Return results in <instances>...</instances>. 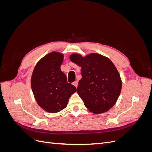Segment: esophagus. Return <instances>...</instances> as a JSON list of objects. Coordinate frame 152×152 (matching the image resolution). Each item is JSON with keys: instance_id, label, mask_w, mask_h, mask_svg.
Wrapping results in <instances>:
<instances>
[{"instance_id": "obj_1", "label": "esophagus", "mask_w": 152, "mask_h": 152, "mask_svg": "<svg viewBox=\"0 0 152 152\" xmlns=\"http://www.w3.org/2000/svg\"><path fill=\"white\" fill-rule=\"evenodd\" d=\"M73 85L75 86L76 87H77V86H78V81H77V80L75 81V82L73 83Z\"/></svg>"}]
</instances>
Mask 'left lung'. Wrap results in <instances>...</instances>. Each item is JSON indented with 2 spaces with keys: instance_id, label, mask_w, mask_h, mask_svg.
Wrapping results in <instances>:
<instances>
[{
  "instance_id": "1",
  "label": "left lung",
  "mask_w": 152,
  "mask_h": 152,
  "mask_svg": "<svg viewBox=\"0 0 152 152\" xmlns=\"http://www.w3.org/2000/svg\"><path fill=\"white\" fill-rule=\"evenodd\" d=\"M70 59L82 68L77 93L86 107L94 113L107 112L116 103L122 89L121 76L113 63L96 53L85 57L73 54Z\"/></svg>"
}]
</instances>
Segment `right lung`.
Instances as JSON below:
<instances>
[{
    "label": "right lung",
    "instance_id": "add662e5",
    "mask_svg": "<svg viewBox=\"0 0 152 152\" xmlns=\"http://www.w3.org/2000/svg\"><path fill=\"white\" fill-rule=\"evenodd\" d=\"M63 55L53 52L37 63L32 73L31 86L35 100L40 107L49 113L65 108L68 99L77 91L68 83L66 76L61 71Z\"/></svg>",
    "mask_w": 152,
    "mask_h": 152
}]
</instances>
